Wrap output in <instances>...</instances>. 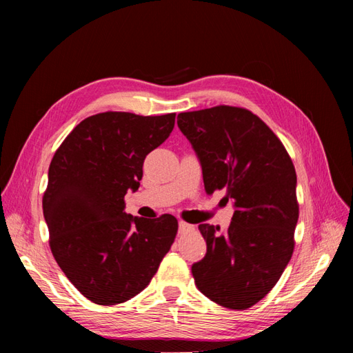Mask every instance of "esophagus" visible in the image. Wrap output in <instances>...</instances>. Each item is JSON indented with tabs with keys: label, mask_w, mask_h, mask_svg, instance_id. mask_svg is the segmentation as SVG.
<instances>
[{
	"label": "esophagus",
	"mask_w": 353,
	"mask_h": 353,
	"mask_svg": "<svg viewBox=\"0 0 353 353\" xmlns=\"http://www.w3.org/2000/svg\"><path fill=\"white\" fill-rule=\"evenodd\" d=\"M194 227L190 225V223L184 222V221H179V232H187V231H193Z\"/></svg>",
	"instance_id": "esophagus-1"
}]
</instances>
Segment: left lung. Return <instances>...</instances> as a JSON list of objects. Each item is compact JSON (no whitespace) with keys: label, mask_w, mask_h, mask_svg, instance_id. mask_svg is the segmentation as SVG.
<instances>
[{"label":"left lung","mask_w":353,"mask_h":353,"mask_svg":"<svg viewBox=\"0 0 353 353\" xmlns=\"http://www.w3.org/2000/svg\"><path fill=\"white\" fill-rule=\"evenodd\" d=\"M178 117L200 159L206 194L225 190L236 208L225 234L199 225L208 252L191 266L194 283L212 302L248 309L272 290L292 259L294 165L280 138L248 109L215 105Z\"/></svg>","instance_id":"left-lung-1"}]
</instances>
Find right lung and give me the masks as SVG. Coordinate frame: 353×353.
Masks as SVG:
<instances>
[{
	"mask_svg": "<svg viewBox=\"0 0 353 353\" xmlns=\"http://www.w3.org/2000/svg\"><path fill=\"white\" fill-rule=\"evenodd\" d=\"M174 125L175 113H99L74 126L52 156L42 197L50 249L94 303H123L143 292L175 241V216L125 212V194L140 187L145 156Z\"/></svg>",
	"mask_w": 353,
	"mask_h": 353,
	"instance_id": "obj_1",
	"label": "right lung"
}]
</instances>
